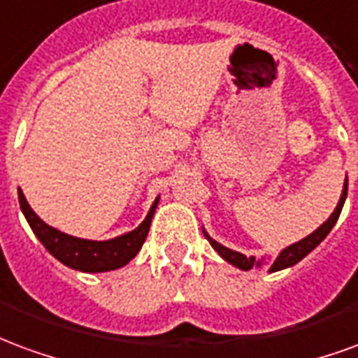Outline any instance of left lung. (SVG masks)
<instances>
[{"instance_id": "left-lung-1", "label": "left lung", "mask_w": 358, "mask_h": 358, "mask_svg": "<svg viewBox=\"0 0 358 358\" xmlns=\"http://www.w3.org/2000/svg\"><path fill=\"white\" fill-rule=\"evenodd\" d=\"M347 198V177H345V185H343V192H341V198L340 202H338V208L334 210V213L328 217V221L326 223H322V225L318 227L315 233H311L307 238L299 240V242H296V244H292V246H288L286 250H282L280 254H278V257H276L275 262L271 263V267H268V271L271 273H275V271H280V268H286V267H292V265H296L297 262H301L305 255L309 254V252H313L315 248L322 242V240L326 238V234L332 231V227L336 225V221H338V217H340L341 213V208H343V202H345ZM204 236L208 238V242L211 244V248L217 252L225 262H229L231 265H234V267L242 268V271H250V268L254 267V265H262V262H257L254 255L252 257H246L244 254H238V252H234V250H229V248L221 246L219 242H215V240L211 238L210 234L206 233L204 231Z\"/></svg>"}]
</instances>
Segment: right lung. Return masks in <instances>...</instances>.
Segmentation results:
<instances>
[{
    "label": "right lung",
    "instance_id": "1",
    "mask_svg": "<svg viewBox=\"0 0 358 358\" xmlns=\"http://www.w3.org/2000/svg\"><path fill=\"white\" fill-rule=\"evenodd\" d=\"M18 202L20 210L24 213L26 221L32 227L34 234L40 238V242L47 248V252L57 257L59 262L64 263L66 267H72L76 271L83 273H104V271H114L127 265L135 255L139 254L143 242L147 238L150 221H152L154 211L158 206V198L152 204L145 221L141 223L135 231L118 236V238L104 240V242H95V240H83L64 234L57 231L53 227L43 223L34 210L26 202L22 190L18 189Z\"/></svg>",
    "mask_w": 358,
    "mask_h": 358
}]
</instances>
